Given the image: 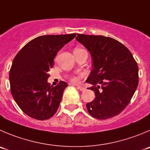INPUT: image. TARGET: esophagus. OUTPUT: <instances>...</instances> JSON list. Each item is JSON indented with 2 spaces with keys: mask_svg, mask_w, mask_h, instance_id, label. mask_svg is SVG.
Wrapping results in <instances>:
<instances>
[{
  "mask_svg": "<svg viewBox=\"0 0 150 150\" xmlns=\"http://www.w3.org/2000/svg\"><path fill=\"white\" fill-rule=\"evenodd\" d=\"M76 85V87L77 88V89H79V91H84L85 90V88H84V87L80 86V85Z\"/></svg>",
  "mask_w": 150,
  "mask_h": 150,
  "instance_id": "obj_1",
  "label": "esophagus"
}]
</instances>
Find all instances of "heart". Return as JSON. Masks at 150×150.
<instances>
[{"label":"heart","instance_id":"obj_1","mask_svg":"<svg viewBox=\"0 0 150 150\" xmlns=\"http://www.w3.org/2000/svg\"><path fill=\"white\" fill-rule=\"evenodd\" d=\"M80 50H82V49H81V48H75V49H74V51H80ZM69 78H70V79L72 81V82H77V81H78V78L76 77V76H70Z\"/></svg>","mask_w":150,"mask_h":150}]
</instances>
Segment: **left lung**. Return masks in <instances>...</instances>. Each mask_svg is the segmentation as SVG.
I'll return each mask as SVG.
<instances>
[{"label":"left lung","mask_w":150,"mask_h":150,"mask_svg":"<svg viewBox=\"0 0 150 150\" xmlns=\"http://www.w3.org/2000/svg\"><path fill=\"white\" fill-rule=\"evenodd\" d=\"M76 40L91 53L92 67L86 82L96 97L86 107L91 116L108 119L119 115L130 102L138 85V67L126 46L102 35L78 34Z\"/></svg>","instance_id":"obj_1"}]
</instances>
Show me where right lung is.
Masks as SVG:
<instances>
[{"instance_id": "1", "label": "right lung", "mask_w": 150, "mask_h": 150, "mask_svg": "<svg viewBox=\"0 0 150 150\" xmlns=\"http://www.w3.org/2000/svg\"><path fill=\"white\" fill-rule=\"evenodd\" d=\"M76 34L43 35L35 38L17 54L9 71L11 93L19 108L37 120H46L57 112L68 83H48L58 51Z\"/></svg>"}]
</instances>
